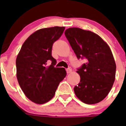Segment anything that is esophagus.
I'll return each instance as SVG.
<instances>
[{
  "instance_id": "34e87169",
  "label": "esophagus",
  "mask_w": 126,
  "mask_h": 126,
  "mask_svg": "<svg viewBox=\"0 0 126 126\" xmlns=\"http://www.w3.org/2000/svg\"><path fill=\"white\" fill-rule=\"evenodd\" d=\"M67 73L68 74H70V73H71V72H72V69H71V68H68V69H67Z\"/></svg>"
}]
</instances>
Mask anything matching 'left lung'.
Segmentation results:
<instances>
[{"label": "left lung", "mask_w": 126, "mask_h": 126, "mask_svg": "<svg viewBox=\"0 0 126 126\" xmlns=\"http://www.w3.org/2000/svg\"><path fill=\"white\" fill-rule=\"evenodd\" d=\"M64 34L77 58L87 61L77 71L80 80L74 88L76 96L87 104L101 102L115 80L116 63L110 47L98 35L80 28H69Z\"/></svg>", "instance_id": "8db88e82"}]
</instances>
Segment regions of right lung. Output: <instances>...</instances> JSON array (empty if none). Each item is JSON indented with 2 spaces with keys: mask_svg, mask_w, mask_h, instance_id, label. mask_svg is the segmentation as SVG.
<instances>
[{
  "mask_svg": "<svg viewBox=\"0 0 126 126\" xmlns=\"http://www.w3.org/2000/svg\"><path fill=\"white\" fill-rule=\"evenodd\" d=\"M64 29L55 26L36 30L25 41L17 54V81L24 94L35 104H43L52 99L66 76L64 68H55L57 62L52 56L53 44Z\"/></svg>",
  "mask_w": 126,
  "mask_h": 126,
  "instance_id": "1",
  "label": "right lung"
}]
</instances>
